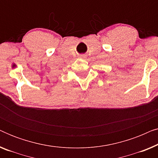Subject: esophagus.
Listing matches in <instances>:
<instances>
[{
    "label": "esophagus",
    "mask_w": 158,
    "mask_h": 158,
    "mask_svg": "<svg viewBox=\"0 0 158 158\" xmlns=\"http://www.w3.org/2000/svg\"><path fill=\"white\" fill-rule=\"evenodd\" d=\"M81 57H82V58H85V55H81Z\"/></svg>",
    "instance_id": "esophagus-1"
}]
</instances>
